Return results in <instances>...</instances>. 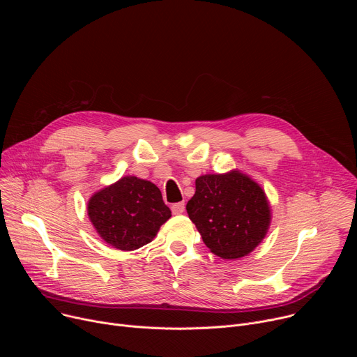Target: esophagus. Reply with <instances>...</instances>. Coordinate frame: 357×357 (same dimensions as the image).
I'll list each match as a JSON object with an SVG mask.
<instances>
[{"instance_id": "obj_1", "label": "esophagus", "mask_w": 357, "mask_h": 357, "mask_svg": "<svg viewBox=\"0 0 357 357\" xmlns=\"http://www.w3.org/2000/svg\"><path fill=\"white\" fill-rule=\"evenodd\" d=\"M171 211H172L174 215H181V213H183V211H185V203H183V202L174 203V205L171 206Z\"/></svg>"}]
</instances>
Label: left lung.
<instances>
[{"mask_svg":"<svg viewBox=\"0 0 357 357\" xmlns=\"http://www.w3.org/2000/svg\"><path fill=\"white\" fill-rule=\"evenodd\" d=\"M186 205L203 243L216 256L241 259L266 237L271 208L264 189L248 175L233 169L196 178Z\"/></svg>","mask_w":357,"mask_h":357,"instance_id":"obj_1","label":"left lung"}]
</instances>
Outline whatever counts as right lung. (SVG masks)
Wrapping results in <instances>:
<instances>
[{"label":"right lung","instance_id":"add662e5","mask_svg":"<svg viewBox=\"0 0 357 357\" xmlns=\"http://www.w3.org/2000/svg\"><path fill=\"white\" fill-rule=\"evenodd\" d=\"M87 215L109 245L132 251L152 241L171 218L157 185L127 175L97 190L87 202Z\"/></svg>","mask_w":357,"mask_h":357}]
</instances>
